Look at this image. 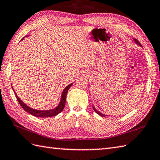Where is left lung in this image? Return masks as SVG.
I'll return each instance as SVG.
<instances>
[{"label": "left lung", "instance_id": "1", "mask_svg": "<svg viewBox=\"0 0 160 160\" xmlns=\"http://www.w3.org/2000/svg\"><path fill=\"white\" fill-rule=\"evenodd\" d=\"M133 42H134L136 44H138V45H139L140 46H141V44L138 42V41H137L136 39H133ZM92 106V108H93V110H94V111L95 112L97 113V114H98L99 116H101V117H108V115H106V114H102V113H101L100 112H99V111L95 108L94 107V106Z\"/></svg>", "mask_w": 160, "mask_h": 160}]
</instances>
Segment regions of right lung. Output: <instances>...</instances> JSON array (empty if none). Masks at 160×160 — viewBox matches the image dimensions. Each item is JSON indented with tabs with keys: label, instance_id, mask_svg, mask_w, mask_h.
Segmentation results:
<instances>
[{
	"label": "right lung",
	"instance_id": "right-lung-1",
	"mask_svg": "<svg viewBox=\"0 0 160 160\" xmlns=\"http://www.w3.org/2000/svg\"><path fill=\"white\" fill-rule=\"evenodd\" d=\"M26 37H27V36H26ZM24 38H22V40ZM72 84H73V83H71L64 88V90H63L62 92L61 100H60V102H59V103H58V105L56 108H54L50 109V110H36L34 108H30L29 106H28L27 104H26V103H24L23 102H22V100L19 98V97H18V95L16 93V92H15V95H16V97L18 99V102H19V103L22 106V108H23L26 111V112H27L33 115V116L37 117H42V118L51 117H54V116H56V115H57L59 113H61L62 111V110L64 109L65 105L67 93H68V92L69 91V89L70 88V87L72 86Z\"/></svg>",
	"mask_w": 160,
	"mask_h": 160
}]
</instances>
